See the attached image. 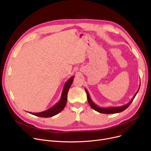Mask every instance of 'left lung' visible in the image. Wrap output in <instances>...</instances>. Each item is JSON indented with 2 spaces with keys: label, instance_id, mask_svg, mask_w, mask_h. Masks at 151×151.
<instances>
[{
  "label": "left lung",
  "instance_id": "obj_1",
  "mask_svg": "<svg viewBox=\"0 0 151 151\" xmlns=\"http://www.w3.org/2000/svg\"><path fill=\"white\" fill-rule=\"evenodd\" d=\"M139 88H140V85H139V86L138 90L137 91L136 94H134V96L132 98V99L131 100L128 104L124 105V106H119V107H99L98 106H97V105L93 101H92V99H91L89 94L88 93V91H87V89H85V91H86V93L87 94V98H88V102H89L90 106L91 107L92 109H94V110L97 111V112H99V113L106 114H111L120 113V112H123V111H124L125 109H127L129 107V106L131 104V103L133 102V101L134 99V97L136 96L137 93H138Z\"/></svg>",
  "mask_w": 151,
  "mask_h": 151
}]
</instances>
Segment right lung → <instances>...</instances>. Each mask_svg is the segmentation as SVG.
<instances>
[{"mask_svg": "<svg viewBox=\"0 0 151 151\" xmlns=\"http://www.w3.org/2000/svg\"><path fill=\"white\" fill-rule=\"evenodd\" d=\"M74 79V76H71L70 79L65 83L61 95V97L60 101H58L56 104H55L54 106H52L50 109L44 111V112H38V113H32L28 112L32 115H34L39 117H43V118H48L53 116L63 110L64 109L65 105H66L67 101V94L68 90L71 86V85L73 83Z\"/></svg>", "mask_w": 151, "mask_h": 151, "instance_id": "right-lung-1", "label": "right lung"}]
</instances>
